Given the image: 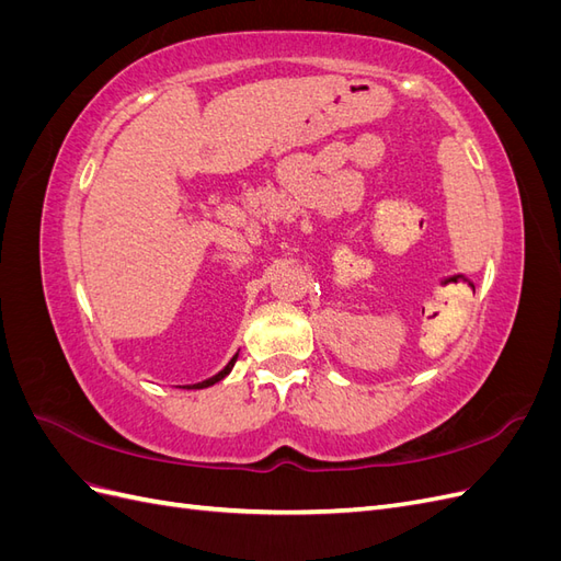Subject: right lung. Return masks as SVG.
Here are the masks:
<instances>
[{
    "mask_svg": "<svg viewBox=\"0 0 561 561\" xmlns=\"http://www.w3.org/2000/svg\"><path fill=\"white\" fill-rule=\"evenodd\" d=\"M236 358H239V355H233V358L227 363V367H225L222 371H217L215 377H210V379H206V381H201V383H194V386H184V388H208V386H213V383H217V381H222V379L229 375V371H231Z\"/></svg>",
    "mask_w": 561,
    "mask_h": 561,
    "instance_id": "obj_1",
    "label": "right lung"
}]
</instances>
